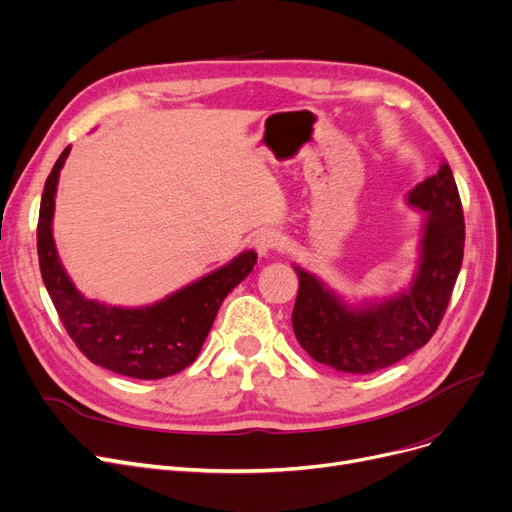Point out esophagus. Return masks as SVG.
Listing matches in <instances>:
<instances>
[{
    "label": "esophagus",
    "instance_id": "1",
    "mask_svg": "<svg viewBox=\"0 0 512 512\" xmlns=\"http://www.w3.org/2000/svg\"><path fill=\"white\" fill-rule=\"evenodd\" d=\"M253 247L257 249V253H259L261 257H265V255H270L272 251H276V249L282 247V238H280V234L274 232V230H261V232H257L255 238H253Z\"/></svg>",
    "mask_w": 512,
    "mask_h": 512
}]
</instances>
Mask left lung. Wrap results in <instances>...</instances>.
<instances>
[{
    "instance_id": "obj_1",
    "label": "left lung",
    "mask_w": 512,
    "mask_h": 512,
    "mask_svg": "<svg viewBox=\"0 0 512 512\" xmlns=\"http://www.w3.org/2000/svg\"><path fill=\"white\" fill-rule=\"evenodd\" d=\"M407 205L421 211L417 265L407 286L386 297L346 299L294 263L299 294L292 330L305 353L344 373H373L427 344L448 307L461 272L465 220L448 161L413 186Z\"/></svg>"
}]
</instances>
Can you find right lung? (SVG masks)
Masks as SVG:
<instances>
[{
	"mask_svg": "<svg viewBox=\"0 0 512 512\" xmlns=\"http://www.w3.org/2000/svg\"><path fill=\"white\" fill-rule=\"evenodd\" d=\"M68 155L70 147L45 180L37 226L41 278L53 307L70 338L95 365L137 380L168 378L197 359L224 299L253 272L257 253L242 251L151 305L122 307L85 297L68 276L53 240L58 180Z\"/></svg>",
	"mask_w": 512,
	"mask_h": 512,
	"instance_id": "1",
	"label": "right lung"
}]
</instances>
